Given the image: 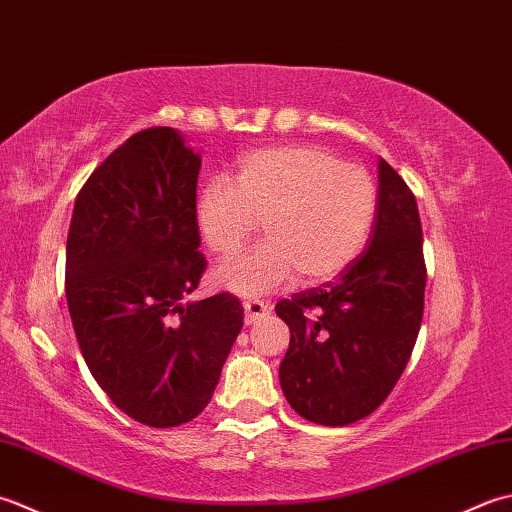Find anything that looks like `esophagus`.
<instances>
[{
  "label": "esophagus",
  "instance_id": "esophagus-1",
  "mask_svg": "<svg viewBox=\"0 0 512 512\" xmlns=\"http://www.w3.org/2000/svg\"><path fill=\"white\" fill-rule=\"evenodd\" d=\"M243 309H245L247 325H252V322H256L258 318H263V316L269 314V305L265 300H245Z\"/></svg>",
  "mask_w": 512,
  "mask_h": 512
}]
</instances>
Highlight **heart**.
I'll use <instances>...</instances> for the list:
<instances>
[{"instance_id": "heart-1", "label": "heart", "mask_w": 512, "mask_h": 512, "mask_svg": "<svg viewBox=\"0 0 512 512\" xmlns=\"http://www.w3.org/2000/svg\"><path fill=\"white\" fill-rule=\"evenodd\" d=\"M375 214L369 172L318 145L249 152L234 183L207 181L194 205L218 258H232L263 221L267 241L216 271V283L238 296L269 294L298 274L307 285L336 278L367 245Z\"/></svg>"}]
</instances>
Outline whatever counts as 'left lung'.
Returning <instances> with one entry per match:
<instances>
[{
    "label": "left lung",
    "mask_w": 512,
    "mask_h": 512,
    "mask_svg": "<svg viewBox=\"0 0 512 512\" xmlns=\"http://www.w3.org/2000/svg\"><path fill=\"white\" fill-rule=\"evenodd\" d=\"M426 267L415 196L378 161V214L369 245L329 285L280 300L291 331L280 387L300 417L344 426L387 400L411 358L424 311Z\"/></svg>",
    "instance_id": "obj_1"
}]
</instances>
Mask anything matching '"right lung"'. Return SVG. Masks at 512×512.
I'll return each instance as SVG.
<instances>
[{
    "instance_id": "obj_1",
    "label": "right lung",
    "mask_w": 512,
    "mask_h": 512,
    "mask_svg": "<svg viewBox=\"0 0 512 512\" xmlns=\"http://www.w3.org/2000/svg\"><path fill=\"white\" fill-rule=\"evenodd\" d=\"M201 154L174 128L132 134L90 174L66 245V298L92 378L145 426L194 420L243 329L241 300H187L205 271Z\"/></svg>"
}]
</instances>
